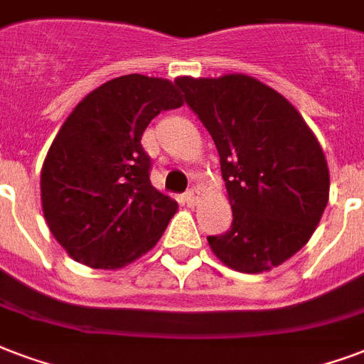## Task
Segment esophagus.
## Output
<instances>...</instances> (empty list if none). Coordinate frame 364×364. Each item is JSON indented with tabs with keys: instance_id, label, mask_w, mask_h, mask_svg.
<instances>
[{
	"instance_id": "obj_1",
	"label": "esophagus",
	"mask_w": 364,
	"mask_h": 364,
	"mask_svg": "<svg viewBox=\"0 0 364 364\" xmlns=\"http://www.w3.org/2000/svg\"><path fill=\"white\" fill-rule=\"evenodd\" d=\"M184 201L190 207H193V205H198L199 203V192L196 190V188H192V190H188V192L184 193Z\"/></svg>"
}]
</instances>
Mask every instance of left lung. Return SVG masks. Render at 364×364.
Here are the masks:
<instances>
[{
	"label": "left lung",
	"mask_w": 364,
	"mask_h": 364,
	"mask_svg": "<svg viewBox=\"0 0 364 364\" xmlns=\"http://www.w3.org/2000/svg\"><path fill=\"white\" fill-rule=\"evenodd\" d=\"M174 84L211 134L230 199V230L207 236L213 253L247 274L282 264L326 209L330 174L315 134L284 95L251 76Z\"/></svg>",
	"instance_id": "1"
}]
</instances>
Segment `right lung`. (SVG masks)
<instances>
[{
    "label": "right lung",
    "instance_id": "1",
    "mask_svg": "<svg viewBox=\"0 0 364 364\" xmlns=\"http://www.w3.org/2000/svg\"><path fill=\"white\" fill-rule=\"evenodd\" d=\"M182 105L165 78L127 75L90 92L68 114L42 166L49 230L78 263L114 270L151 250L178 203L149 180L147 124Z\"/></svg>",
    "mask_w": 364,
    "mask_h": 364
}]
</instances>
